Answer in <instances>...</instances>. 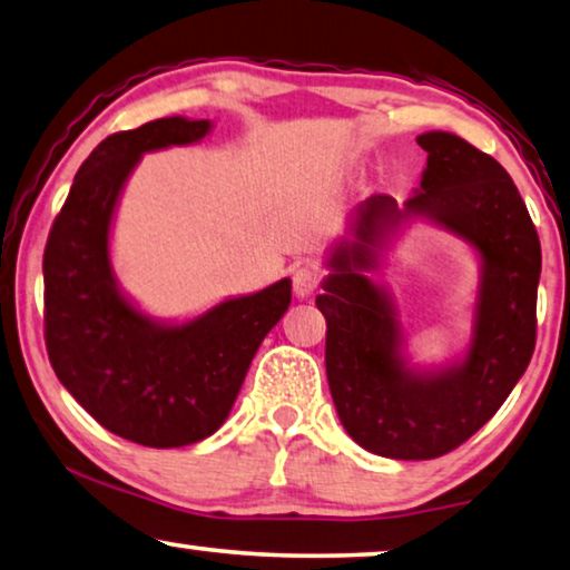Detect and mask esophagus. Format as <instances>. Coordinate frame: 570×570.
I'll use <instances>...</instances> for the list:
<instances>
[{"instance_id": "1", "label": "esophagus", "mask_w": 570, "mask_h": 570, "mask_svg": "<svg viewBox=\"0 0 570 570\" xmlns=\"http://www.w3.org/2000/svg\"><path fill=\"white\" fill-rule=\"evenodd\" d=\"M318 283H321V275L316 267H298L293 272V291L298 295L301 301H308L313 293L318 291Z\"/></svg>"}]
</instances>
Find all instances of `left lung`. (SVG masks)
I'll list each match as a JSON object with an SVG mask.
<instances>
[{"label":"left lung","mask_w":570,"mask_h":570,"mask_svg":"<svg viewBox=\"0 0 570 570\" xmlns=\"http://www.w3.org/2000/svg\"><path fill=\"white\" fill-rule=\"evenodd\" d=\"M422 183L406 203L373 195L328 246L324 293L326 377L340 422L360 448L393 460H432L473 436L507 401L534 352L540 238L507 169L448 130L416 136ZM422 219L479 257L471 334L442 366L410 360L397 306L372 277L402 228Z\"/></svg>","instance_id":"obj_1"}]
</instances>
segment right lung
Returning a JSON list of instances; mask_svg holds the SVG:
<instances>
[{"label": "right lung", "instance_id": "1", "mask_svg": "<svg viewBox=\"0 0 570 570\" xmlns=\"http://www.w3.org/2000/svg\"><path fill=\"white\" fill-rule=\"evenodd\" d=\"M210 120H151L107 136L73 177L43 254L46 346L61 385L112 434L185 448L226 422L259 344L291 305V277L193 318H156L110 259L115 213L148 151L203 141Z\"/></svg>", "mask_w": 570, "mask_h": 570}]
</instances>
